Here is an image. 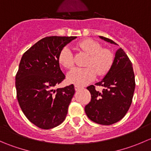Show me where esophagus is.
Here are the masks:
<instances>
[{
	"mask_svg": "<svg viewBox=\"0 0 151 151\" xmlns=\"http://www.w3.org/2000/svg\"><path fill=\"white\" fill-rule=\"evenodd\" d=\"M82 88H83V87L80 86V85H74V89H75V91H79V90L82 89Z\"/></svg>",
	"mask_w": 151,
	"mask_h": 151,
	"instance_id": "esophagus-1",
	"label": "esophagus"
}]
</instances>
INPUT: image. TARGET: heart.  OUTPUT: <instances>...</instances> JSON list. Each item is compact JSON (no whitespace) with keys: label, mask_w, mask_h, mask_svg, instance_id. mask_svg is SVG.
I'll use <instances>...</instances> for the list:
<instances>
[{"label":"heart","mask_w":151,"mask_h":151,"mask_svg":"<svg viewBox=\"0 0 151 151\" xmlns=\"http://www.w3.org/2000/svg\"><path fill=\"white\" fill-rule=\"evenodd\" d=\"M77 46L89 55L85 68H74L67 74L68 83L77 85H85L96 79V74L104 76L113 63L114 56L110 50L102 49L101 44L95 40L86 39L79 42ZM58 61L61 66L69 69L74 66V56L68 46L62 48L59 53Z\"/></svg>","instance_id":"obj_1"}]
</instances>
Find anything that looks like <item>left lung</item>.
Returning <instances> with one entry per match:
<instances>
[{"label": "left lung", "mask_w": 151, "mask_h": 151, "mask_svg": "<svg viewBox=\"0 0 151 151\" xmlns=\"http://www.w3.org/2000/svg\"><path fill=\"white\" fill-rule=\"evenodd\" d=\"M99 37L117 45L111 39ZM96 85L104 88L99 92L93 85L87 88L91 94V101L85 106L87 116L93 122L106 126L121 121L130 107L135 88L132 63L122 48L117 50L109 71Z\"/></svg>", "instance_id": "obj_1"}]
</instances>
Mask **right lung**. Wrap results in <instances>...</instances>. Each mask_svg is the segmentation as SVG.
Segmentation results:
<instances>
[{
  "label": "right lung",
  "instance_id": "right-lung-1",
  "mask_svg": "<svg viewBox=\"0 0 151 151\" xmlns=\"http://www.w3.org/2000/svg\"><path fill=\"white\" fill-rule=\"evenodd\" d=\"M77 36H48L22 55L15 77L17 97L26 118L37 127L50 129L63 122L74 85L54 90L65 79L60 70V50Z\"/></svg>",
  "mask_w": 151,
  "mask_h": 151
}]
</instances>
